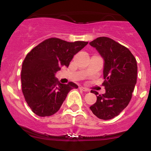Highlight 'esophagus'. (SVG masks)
I'll use <instances>...</instances> for the list:
<instances>
[{
	"mask_svg": "<svg viewBox=\"0 0 151 151\" xmlns=\"http://www.w3.org/2000/svg\"><path fill=\"white\" fill-rule=\"evenodd\" d=\"M79 89H80V90L83 91H89L88 89L86 88H85V87H82V86L79 87Z\"/></svg>",
	"mask_w": 151,
	"mask_h": 151,
	"instance_id": "obj_1",
	"label": "esophagus"
}]
</instances>
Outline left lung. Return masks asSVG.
I'll return each instance as SVG.
<instances>
[{
	"mask_svg": "<svg viewBox=\"0 0 151 151\" xmlns=\"http://www.w3.org/2000/svg\"><path fill=\"white\" fill-rule=\"evenodd\" d=\"M103 59L105 87L104 94L97 96L95 104L90 106L92 113L101 119L114 118L128 106L137 82V61L130 50L107 37H99L90 42Z\"/></svg>",
	"mask_w": 151,
	"mask_h": 151,
	"instance_id": "8db88e82",
	"label": "left lung"
}]
</instances>
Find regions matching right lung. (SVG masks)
<instances>
[{
  "label": "right lung",
  "instance_id": "add662e5",
  "mask_svg": "<svg viewBox=\"0 0 151 151\" xmlns=\"http://www.w3.org/2000/svg\"><path fill=\"white\" fill-rule=\"evenodd\" d=\"M87 45V41L68 42L50 38L26 55L21 73L22 91L26 103L36 115H54L70 90L78 88L73 82L60 83L55 75L61 66L68 67L73 56Z\"/></svg>",
  "mask_w": 151,
  "mask_h": 151
}]
</instances>
